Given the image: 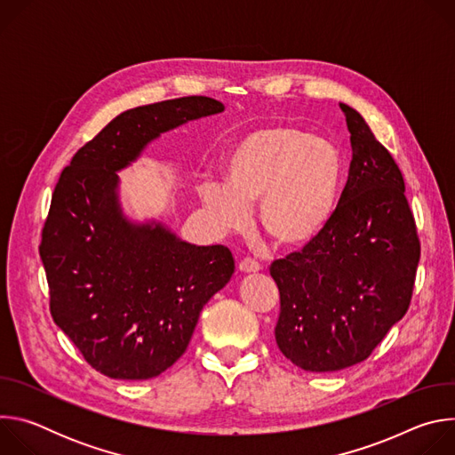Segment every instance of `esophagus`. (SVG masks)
<instances>
[{"mask_svg":"<svg viewBox=\"0 0 455 455\" xmlns=\"http://www.w3.org/2000/svg\"><path fill=\"white\" fill-rule=\"evenodd\" d=\"M239 270L243 274H255V272L261 270V265H259L257 261H253V259H250V257H244V259H241V261H239Z\"/></svg>","mask_w":455,"mask_h":455,"instance_id":"34e87169","label":"esophagus"}]
</instances>
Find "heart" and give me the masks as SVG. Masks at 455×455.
<instances>
[{
    "mask_svg": "<svg viewBox=\"0 0 455 455\" xmlns=\"http://www.w3.org/2000/svg\"><path fill=\"white\" fill-rule=\"evenodd\" d=\"M223 181L198 188L205 212L225 230L243 232L259 204V225L279 246L297 250L333 220L346 181L335 142L275 124L241 137L223 162Z\"/></svg>",
    "mask_w": 455,
    "mask_h": 455,
    "instance_id": "1",
    "label": "heart"
}]
</instances>
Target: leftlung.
<instances>
[{
	"label": "left lung",
	"mask_w": 455,
	"mask_h": 455,
	"mask_svg": "<svg viewBox=\"0 0 455 455\" xmlns=\"http://www.w3.org/2000/svg\"><path fill=\"white\" fill-rule=\"evenodd\" d=\"M340 108L353 160L339 209L315 241L270 267L281 295L275 342L311 372L369 358L407 313L421 253L400 167L362 115Z\"/></svg>",
	"instance_id": "1"
}]
</instances>
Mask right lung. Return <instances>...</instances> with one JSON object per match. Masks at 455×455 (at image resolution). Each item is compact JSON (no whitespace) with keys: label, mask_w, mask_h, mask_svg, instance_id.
<instances>
[{"label":"right lung","mask_w":455,"mask_h":455,"mask_svg":"<svg viewBox=\"0 0 455 455\" xmlns=\"http://www.w3.org/2000/svg\"><path fill=\"white\" fill-rule=\"evenodd\" d=\"M223 109L198 95L127 109L74 155L53 188L39 244L50 313L109 378L148 379L167 371L235 268L223 244L196 246L162 223L125 220L116 171L160 133Z\"/></svg>","instance_id":"obj_1"}]
</instances>
